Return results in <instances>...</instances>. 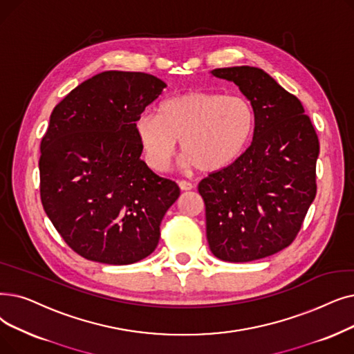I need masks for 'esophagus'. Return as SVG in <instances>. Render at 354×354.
<instances>
[{
  "label": "esophagus",
  "mask_w": 354,
  "mask_h": 354,
  "mask_svg": "<svg viewBox=\"0 0 354 354\" xmlns=\"http://www.w3.org/2000/svg\"><path fill=\"white\" fill-rule=\"evenodd\" d=\"M178 185L182 191H191L194 188L192 183L188 182V180H178Z\"/></svg>",
  "instance_id": "1"
}]
</instances>
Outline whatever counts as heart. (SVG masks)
<instances>
[{
	"label": "heart",
	"instance_id": "b5f03b06",
	"mask_svg": "<svg viewBox=\"0 0 354 354\" xmlns=\"http://www.w3.org/2000/svg\"><path fill=\"white\" fill-rule=\"evenodd\" d=\"M254 124V110L248 98L191 91L162 101L156 117L142 114L134 130L153 171H166L176 142H180L185 165L211 174L241 155L252 140Z\"/></svg>",
	"mask_w": 354,
	"mask_h": 354
}]
</instances>
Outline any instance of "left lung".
Segmentation results:
<instances>
[{
	"label": "left lung",
	"instance_id": "8db88e82",
	"mask_svg": "<svg viewBox=\"0 0 354 354\" xmlns=\"http://www.w3.org/2000/svg\"><path fill=\"white\" fill-rule=\"evenodd\" d=\"M253 105V142L227 167L198 185L207 240L215 257L252 262L295 240L317 194L318 136L301 101L253 66L218 68Z\"/></svg>",
	"mask_w": 354,
	"mask_h": 354
}]
</instances>
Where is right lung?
<instances>
[{
  "label": "right lung",
  "mask_w": 354,
  "mask_h": 354,
  "mask_svg": "<svg viewBox=\"0 0 354 354\" xmlns=\"http://www.w3.org/2000/svg\"><path fill=\"white\" fill-rule=\"evenodd\" d=\"M163 88L149 73L106 71L55 106L40 143V199L84 259L130 265L156 249L179 187L140 160L134 124Z\"/></svg>",
  "instance_id": "right-lung-1"
}]
</instances>
